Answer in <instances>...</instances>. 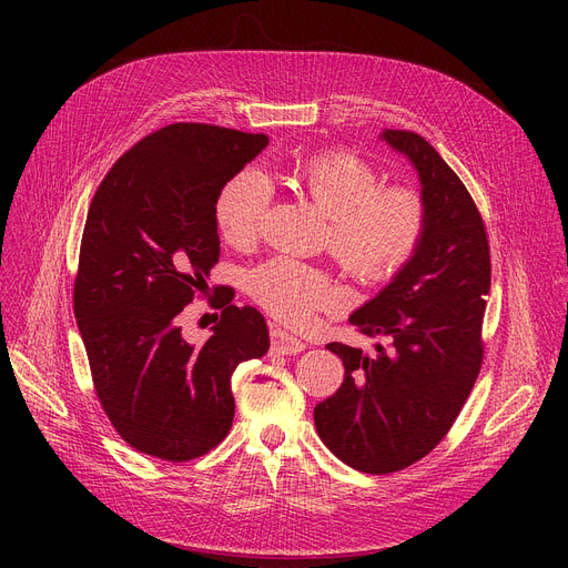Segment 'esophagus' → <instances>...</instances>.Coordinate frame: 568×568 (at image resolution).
<instances>
[{
	"mask_svg": "<svg viewBox=\"0 0 568 568\" xmlns=\"http://www.w3.org/2000/svg\"><path fill=\"white\" fill-rule=\"evenodd\" d=\"M272 345L281 354H300L306 347V343L302 338H296L294 334L285 332L283 326H276V324L272 326Z\"/></svg>",
	"mask_w": 568,
	"mask_h": 568,
	"instance_id": "esophagus-1",
	"label": "esophagus"
}]
</instances>
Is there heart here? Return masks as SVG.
I'll return each mask as SVG.
<instances>
[{"label": "heart", "instance_id": "b5f03b06", "mask_svg": "<svg viewBox=\"0 0 568 568\" xmlns=\"http://www.w3.org/2000/svg\"><path fill=\"white\" fill-rule=\"evenodd\" d=\"M332 219L329 248L347 272L366 283L396 276L422 244L426 204L405 184L382 186L379 172L352 152L313 154L281 172ZM268 186L255 170H242L223 184L214 216L230 246L255 244L266 219ZM246 290L274 317L308 324L341 302L334 278L313 264L272 257L251 268Z\"/></svg>", "mask_w": 568, "mask_h": 568}]
</instances>
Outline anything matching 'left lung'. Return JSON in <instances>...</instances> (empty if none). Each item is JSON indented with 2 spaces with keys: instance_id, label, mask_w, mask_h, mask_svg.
<instances>
[{
  "instance_id": "8db88e82",
  "label": "left lung",
  "mask_w": 568,
  "mask_h": 568,
  "mask_svg": "<svg viewBox=\"0 0 568 568\" xmlns=\"http://www.w3.org/2000/svg\"><path fill=\"white\" fill-rule=\"evenodd\" d=\"M382 140L422 179L426 230L412 260L375 300L349 315L366 336H386L373 354L329 343L345 366L341 389L315 405L329 452L366 474H392L428 456L460 414L484 362L490 246L484 219L460 176L412 131Z\"/></svg>"
}]
</instances>
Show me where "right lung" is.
I'll return each mask as SVG.
<instances>
[{
	"label": "right lung",
	"instance_id": "add662e5",
	"mask_svg": "<svg viewBox=\"0 0 568 568\" xmlns=\"http://www.w3.org/2000/svg\"><path fill=\"white\" fill-rule=\"evenodd\" d=\"M266 144L262 133L170 124L133 144L89 204L73 311L97 396L135 452L170 463L212 452L234 419V368L268 349L251 306H216L204 345L176 324L221 255L216 197Z\"/></svg>",
	"mask_w": 568,
	"mask_h": 568
}]
</instances>
